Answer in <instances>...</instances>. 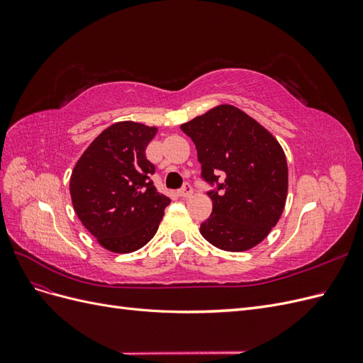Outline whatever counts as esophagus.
Here are the masks:
<instances>
[{
  "label": "esophagus",
  "instance_id": "1",
  "mask_svg": "<svg viewBox=\"0 0 363 363\" xmlns=\"http://www.w3.org/2000/svg\"><path fill=\"white\" fill-rule=\"evenodd\" d=\"M177 194H179V196H182V199H189V196L192 195V186L191 184H184Z\"/></svg>",
  "mask_w": 363,
  "mask_h": 363
}]
</instances>
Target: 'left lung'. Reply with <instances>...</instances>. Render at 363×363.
<instances>
[{
  "label": "left lung",
  "instance_id": "8db88e82",
  "mask_svg": "<svg viewBox=\"0 0 363 363\" xmlns=\"http://www.w3.org/2000/svg\"><path fill=\"white\" fill-rule=\"evenodd\" d=\"M180 128L195 144L207 183L226 180L208 192L212 213L203 238L224 251H247L276 227L286 204L288 163L279 140L240 108L221 104Z\"/></svg>",
  "mask_w": 363,
  "mask_h": 363
}]
</instances>
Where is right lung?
Returning a JSON list of instances; mask_svg holds the SVG:
<instances>
[{"label":"right lung","mask_w":363,"mask_h":363,"mask_svg":"<svg viewBox=\"0 0 363 363\" xmlns=\"http://www.w3.org/2000/svg\"><path fill=\"white\" fill-rule=\"evenodd\" d=\"M156 133L157 127L121 121L94 139L72 169L74 211L112 252H133L150 242L171 203L150 180L155 164L145 150Z\"/></svg>","instance_id":"right-lung-1"}]
</instances>
